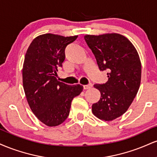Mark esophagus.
<instances>
[{
  "label": "esophagus",
  "mask_w": 157,
  "mask_h": 157,
  "mask_svg": "<svg viewBox=\"0 0 157 157\" xmlns=\"http://www.w3.org/2000/svg\"><path fill=\"white\" fill-rule=\"evenodd\" d=\"M93 85L91 83H89V85H86V86H83V89H89L91 88H92Z\"/></svg>",
  "instance_id": "34e87169"
}]
</instances>
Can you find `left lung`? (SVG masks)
Returning a JSON list of instances; mask_svg holds the SVG:
<instances>
[{"label": "left lung", "instance_id": "left-lung-1", "mask_svg": "<svg viewBox=\"0 0 157 157\" xmlns=\"http://www.w3.org/2000/svg\"><path fill=\"white\" fill-rule=\"evenodd\" d=\"M85 40L95 56L100 71H108L109 80L95 84L100 100L92 105V113L100 120L111 121L126 112L141 82L140 56L132 43L117 33L86 35Z\"/></svg>", "mask_w": 157, "mask_h": 157}]
</instances>
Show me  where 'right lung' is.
<instances>
[{
    "label": "right lung",
    "mask_w": 157,
    "mask_h": 157,
    "mask_svg": "<svg viewBox=\"0 0 157 157\" xmlns=\"http://www.w3.org/2000/svg\"><path fill=\"white\" fill-rule=\"evenodd\" d=\"M77 35L48 33L36 37L27 49L23 65V86L32 111L49 127L63 123L69 114L74 97L82 92L80 84L69 85L56 78L65 60V48Z\"/></svg>",
    "instance_id": "right-lung-1"
}]
</instances>
